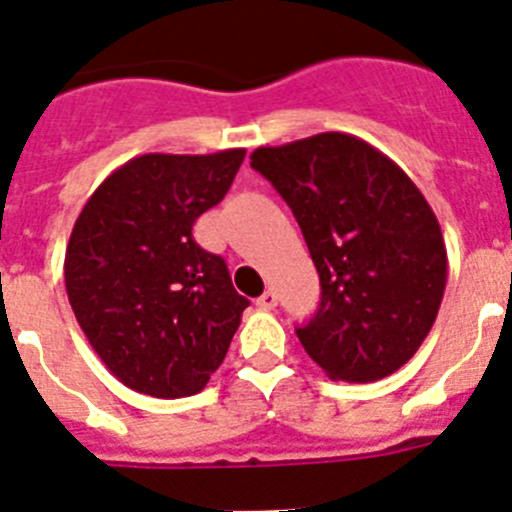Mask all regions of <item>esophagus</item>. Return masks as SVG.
I'll return each instance as SVG.
<instances>
[{"instance_id": "34e87169", "label": "esophagus", "mask_w": 512, "mask_h": 512, "mask_svg": "<svg viewBox=\"0 0 512 512\" xmlns=\"http://www.w3.org/2000/svg\"><path fill=\"white\" fill-rule=\"evenodd\" d=\"M275 306H278V296H275V290H265V293L257 298V308H262V311H273Z\"/></svg>"}]
</instances>
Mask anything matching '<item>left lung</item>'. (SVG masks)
I'll return each mask as SVG.
<instances>
[{"label":"left lung","instance_id":"1","mask_svg":"<svg viewBox=\"0 0 512 512\" xmlns=\"http://www.w3.org/2000/svg\"><path fill=\"white\" fill-rule=\"evenodd\" d=\"M250 160L290 206L319 270V311L296 329L308 357L331 380L393 375L428 336L446 288L444 234L423 193L344 132L257 147Z\"/></svg>","mask_w":512,"mask_h":512}]
</instances>
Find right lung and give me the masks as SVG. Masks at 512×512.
Here are the masks:
<instances>
[{
	"label": "right lung",
	"mask_w": 512,
	"mask_h": 512,
	"mask_svg": "<svg viewBox=\"0 0 512 512\" xmlns=\"http://www.w3.org/2000/svg\"><path fill=\"white\" fill-rule=\"evenodd\" d=\"M242 160V147L132 158L73 224L68 301L101 362L137 393H201L250 306L227 262L193 239L196 219L227 196Z\"/></svg>",
	"instance_id": "add662e5"
}]
</instances>
